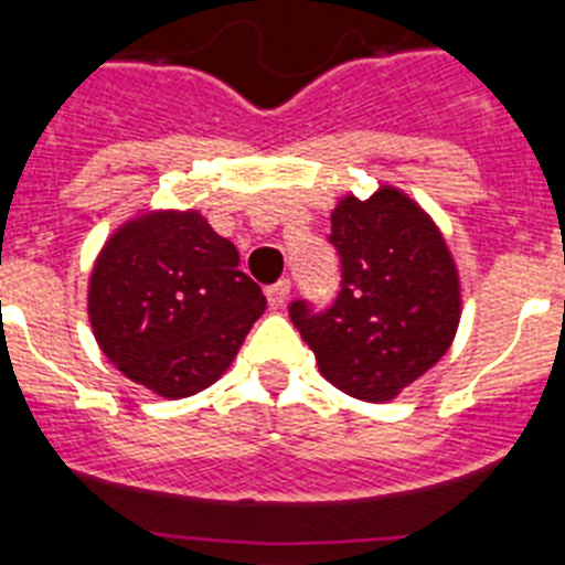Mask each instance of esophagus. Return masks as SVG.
Returning a JSON list of instances; mask_svg holds the SVG:
<instances>
[{"mask_svg":"<svg viewBox=\"0 0 565 565\" xmlns=\"http://www.w3.org/2000/svg\"><path fill=\"white\" fill-rule=\"evenodd\" d=\"M288 294H291V282H288V279H279L277 286H268L266 288L268 306H271V308H282V306H286Z\"/></svg>","mask_w":565,"mask_h":565,"instance_id":"obj_1","label":"esophagus"}]
</instances>
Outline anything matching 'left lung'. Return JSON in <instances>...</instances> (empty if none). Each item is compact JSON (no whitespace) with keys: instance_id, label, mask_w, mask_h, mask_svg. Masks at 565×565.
<instances>
[{"instance_id":"1","label":"left lung","mask_w":565,"mask_h":565,"mask_svg":"<svg viewBox=\"0 0 565 565\" xmlns=\"http://www.w3.org/2000/svg\"><path fill=\"white\" fill-rule=\"evenodd\" d=\"M331 243L342 257V291L326 313L294 302L291 322L333 387L362 402H393L456 339V257L430 214L391 183L364 201L342 194Z\"/></svg>"}]
</instances>
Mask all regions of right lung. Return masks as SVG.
I'll use <instances>...</instances> for the list:
<instances>
[{
  "instance_id": "1",
  "label": "right lung",
  "mask_w": 565,
  "mask_h": 565,
  "mask_svg": "<svg viewBox=\"0 0 565 565\" xmlns=\"http://www.w3.org/2000/svg\"><path fill=\"white\" fill-rule=\"evenodd\" d=\"M266 311L232 239L198 209H143L115 228L87 286L104 356L163 398L206 391Z\"/></svg>"
}]
</instances>
